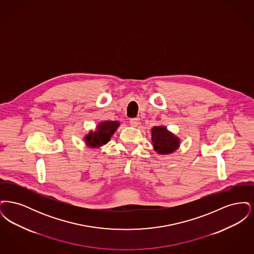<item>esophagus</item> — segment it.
Segmentation results:
<instances>
[{"instance_id": "esophagus-1", "label": "esophagus", "mask_w": 254, "mask_h": 254, "mask_svg": "<svg viewBox=\"0 0 254 254\" xmlns=\"http://www.w3.org/2000/svg\"><path fill=\"white\" fill-rule=\"evenodd\" d=\"M129 124L132 127H137L139 125V119L138 118H132L129 120Z\"/></svg>"}]
</instances>
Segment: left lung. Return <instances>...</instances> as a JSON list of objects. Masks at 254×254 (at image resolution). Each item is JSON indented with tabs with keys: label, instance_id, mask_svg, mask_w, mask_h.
<instances>
[{
	"label": "left lung",
	"instance_id": "left-lung-1",
	"mask_svg": "<svg viewBox=\"0 0 254 254\" xmlns=\"http://www.w3.org/2000/svg\"><path fill=\"white\" fill-rule=\"evenodd\" d=\"M152 143L155 151L160 154H169L177 149L180 140L168 132L164 127H154L152 129Z\"/></svg>",
	"mask_w": 254,
	"mask_h": 254
}]
</instances>
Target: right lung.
<instances>
[{
	"instance_id": "obj_1",
	"label": "right lung",
	"mask_w": 254,
	"mask_h": 254,
	"mask_svg": "<svg viewBox=\"0 0 254 254\" xmlns=\"http://www.w3.org/2000/svg\"><path fill=\"white\" fill-rule=\"evenodd\" d=\"M119 125L120 124L118 122L107 121L101 123L97 127L96 132H89L88 135H86L85 138L86 144L91 147H97L107 144Z\"/></svg>"
}]
</instances>
